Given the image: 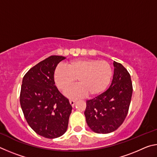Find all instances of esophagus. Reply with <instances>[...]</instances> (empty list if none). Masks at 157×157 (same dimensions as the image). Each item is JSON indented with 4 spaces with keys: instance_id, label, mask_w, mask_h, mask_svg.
Masks as SVG:
<instances>
[{
    "instance_id": "34e87169",
    "label": "esophagus",
    "mask_w": 157,
    "mask_h": 157,
    "mask_svg": "<svg viewBox=\"0 0 157 157\" xmlns=\"http://www.w3.org/2000/svg\"><path fill=\"white\" fill-rule=\"evenodd\" d=\"M69 102H70V104H71V106H72V107H74V105H75L76 101L73 100H69Z\"/></svg>"
}]
</instances>
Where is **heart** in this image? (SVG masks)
<instances>
[{"mask_svg":"<svg viewBox=\"0 0 157 157\" xmlns=\"http://www.w3.org/2000/svg\"><path fill=\"white\" fill-rule=\"evenodd\" d=\"M113 71L111 65L106 61L93 59L71 61L64 66L55 69L54 79L58 89L65 91L75 83L79 84L66 92L72 98L95 96L104 92L109 84Z\"/></svg>","mask_w":157,"mask_h":157,"instance_id":"obj_1","label":"heart"}]
</instances>
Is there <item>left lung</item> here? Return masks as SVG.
<instances>
[{"label":"left lung","instance_id":"8db88e82","mask_svg":"<svg viewBox=\"0 0 157 157\" xmlns=\"http://www.w3.org/2000/svg\"><path fill=\"white\" fill-rule=\"evenodd\" d=\"M114 72L109 88L86 101V123L98 134H108L123 124L128 113L132 95L131 77L127 69L113 61Z\"/></svg>","mask_w":157,"mask_h":157}]
</instances>
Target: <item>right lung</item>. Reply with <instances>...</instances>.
Returning a JSON list of instances; mask_svg holds the SVG:
<instances>
[{"label":"right lung","mask_w":157,"mask_h":157,"mask_svg":"<svg viewBox=\"0 0 157 157\" xmlns=\"http://www.w3.org/2000/svg\"><path fill=\"white\" fill-rule=\"evenodd\" d=\"M66 57L52 55L29 70L23 78L20 104L26 121L37 134L55 139L68 128L72 107L55 86L54 73Z\"/></svg>","instance_id":"obj_1"}]
</instances>
